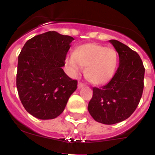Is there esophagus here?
Listing matches in <instances>:
<instances>
[{"label": "esophagus", "mask_w": 155, "mask_h": 155, "mask_svg": "<svg viewBox=\"0 0 155 155\" xmlns=\"http://www.w3.org/2000/svg\"><path fill=\"white\" fill-rule=\"evenodd\" d=\"M84 86V84H83V83H81V82H78V89H81V87H83Z\"/></svg>", "instance_id": "1"}]
</instances>
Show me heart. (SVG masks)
Listing matches in <instances>:
<instances>
[{"instance_id":"b5f03b06","label":"heart","mask_w":155,"mask_h":155,"mask_svg":"<svg viewBox=\"0 0 155 155\" xmlns=\"http://www.w3.org/2000/svg\"><path fill=\"white\" fill-rule=\"evenodd\" d=\"M117 53L113 48L96 43H86L77 48L74 53L66 57L71 74L81 73L86 68V77L91 83L100 85L107 83L114 75L117 65Z\"/></svg>"}]
</instances>
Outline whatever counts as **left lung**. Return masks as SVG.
Returning <instances> with one entry per match:
<instances>
[{
	"label": "left lung",
	"instance_id": "8db88e82",
	"mask_svg": "<svg viewBox=\"0 0 155 155\" xmlns=\"http://www.w3.org/2000/svg\"><path fill=\"white\" fill-rule=\"evenodd\" d=\"M109 42L119 54V67L107 84L93 87L87 106L95 121L108 125L127 120L137 109L143 94L145 72L137 52L115 39Z\"/></svg>",
	"mask_w": 155,
	"mask_h": 155
}]
</instances>
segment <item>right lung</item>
<instances>
[{
  "label": "right lung",
  "instance_id": "1",
  "mask_svg": "<svg viewBox=\"0 0 155 155\" xmlns=\"http://www.w3.org/2000/svg\"><path fill=\"white\" fill-rule=\"evenodd\" d=\"M74 38L50 31L28 39L18 56L16 85L25 110L40 120L63 113L78 87L63 70Z\"/></svg>",
  "mask_w": 155,
  "mask_h": 155
}]
</instances>
